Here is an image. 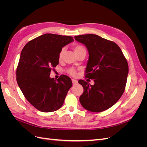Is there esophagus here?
I'll list each match as a JSON object with an SVG mask.
<instances>
[{"instance_id":"1","label":"esophagus","mask_w":147,"mask_h":147,"mask_svg":"<svg viewBox=\"0 0 147 147\" xmlns=\"http://www.w3.org/2000/svg\"><path fill=\"white\" fill-rule=\"evenodd\" d=\"M72 83L74 85H75V84H77L78 83L77 80H74V79H72Z\"/></svg>"}]
</instances>
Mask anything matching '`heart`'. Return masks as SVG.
Masks as SVG:
<instances>
[{
    "label": "heart",
    "mask_w": 147,
    "mask_h": 147,
    "mask_svg": "<svg viewBox=\"0 0 147 147\" xmlns=\"http://www.w3.org/2000/svg\"><path fill=\"white\" fill-rule=\"evenodd\" d=\"M84 49H85L84 48V47L81 45H76L74 47V51L75 53H77V52L81 51V50H84ZM64 51H65V48H62L61 50L59 52V59H61L62 58H63ZM68 73L70 75H72V76L75 77L77 75V70L74 68H71L68 70Z\"/></svg>",
    "instance_id": "b5f03b06"
}]
</instances>
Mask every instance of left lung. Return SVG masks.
<instances>
[{
    "instance_id": "obj_1",
    "label": "left lung",
    "mask_w": 147,
    "mask_h": 147,
    "mask_svg": "<svg viewBox=\"0 0 147 147\" xmlns=\"http://www.w3.org/2000/svg\"><path fill=\"white\" fill-rule=\"evenodd\" d=\"M75 39L88 49L89 60L84 75L94 82L91 85L83 80L78 81L84 90L80 102L90 112H103L116 103L125 90L127 60L117 44L99 35H80Z\"/></svg>"
}]
</instances>
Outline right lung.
Returning a JSON list of instances; mask_svg holds the SVG:
<instances>
[{
  "instance_id": "1",
  "label": "right lung",
  "mask_w": 147,
  "mask_h": 147,
  "mask_svg": "<svg viewBox=\"0 0 147 147\" xmlns=\"http://www.w3.org/2000/svg\"><path fill=\"white\" fill-rule=\"evenodd\" d=\"M74 41L67 35L45 34L29 41L22 50L16 81L25 98L39 111L54 112L64 104L72 80L61 75L56 81L50 74L59 64L61 49Z\"/></svg>"
}]
</instances>
